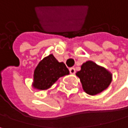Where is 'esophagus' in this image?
I'll use <instances>...</instances> for the list:
<instances>
[{
  "mask_svg": "<svg viewBox=\"0 0 128 128\" xmlns=\"http://www.w3.org/2000/svg\"><path fill=\"white\" fill-rule=\"evenodd\" d=\"M69 72H70L71 74H74L75 73V69H74V68H69Z\"/></svg>",
  "mask_w": 128,
  "mask_h": 128,
  "instance_id": "esophagus-1",
  "label": "esophagus"
}]
</instances>
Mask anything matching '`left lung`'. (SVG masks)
<instances>
[{
  "mask_svg": "<svg viewBox=\"0 0 128 128\" xmlns=\"http://www.w3.org/2000/svg\"><path fill=\"white\" fill-rule=\"evenodd\" d=\"M84 91L91 96L106 90L112 81V74L103 66L91 60L84 62L81 70L76 72Z\"/></svg>",
  "mask_w": 128,
  "mask_h": 128,
  "instance_id": "1",
  "label": "left lung"
}]
</instances>
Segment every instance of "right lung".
<instances>
[{
  "label": "right lung",
  "instance_id": "1",
  "mask_svg": "<svg viewBox=\"0 0 128 128\" xmlns=\"http://www.w3.org/2000/svg\"><path fill=\"white\" fill-rule=\"evenodd\" d=\"M69 74L66 65L60 62L53 54L44 57L36 66L34 74L32 88L40 90H47L62 76Z\"/></svg>",
  "mask_w": 128,
  "mask_h": 128
}]
</instances>
